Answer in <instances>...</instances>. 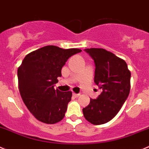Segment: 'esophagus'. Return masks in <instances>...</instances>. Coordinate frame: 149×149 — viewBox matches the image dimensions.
Instances as JSON below:
<instances>
[{
	"mask_svg": "<svg viewBox=\"0 0 149 149\" xmlns=\"http://www.w3.org/2000/svg\"><path fill=\"white\" fill-rule=\"evenodd\" d=\"M72 95H73V97H78L79 96H80V93H72Z\"/></svg>",
	"mask_w": 149,
	"mask_h": 149,
	"instance_id": "34e87169",
	"label": "esophagus"
}]
</instances>
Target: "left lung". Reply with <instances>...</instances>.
<instances>
[{
    "mask_svg": "<svg viewBox=\"0 0 149 149\" xmlns=\"http://www.w3.org/2000/svg\"><path fill=\"white\" fill-rule=\"evenodd\" d=\"M94 61V83L102 93L91 99L83 109L84 117L94 125L113 119L127 100L130 91L131 73L124 60L102 48L85 49Z\"/></svg>",
    "mask_w": 149,
    "mask_h": 149,
    "instance_id": "1",
    "label": "left lung"
}]
</instances>
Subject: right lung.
Listing matches in <instances>:
<instances>
[{
    "mask_svg": "<svg viewBox=\"0 0 149 149\" xmlns=\"http://www.w3.org/2000/svg\"><path fill=\"white\" fill-rule=\"evenodd\" d=\"M80 52V49L48 45L31 52L23 59L17 70L19 93L37 120L52 124L63 118L72 93L55 90L54 86L68 59Z\"/></svg>",
    "mask_w": 149,
    "mask_h": 149,
    "instance_id": "add662e5",
    "label": "right lung"
}]
</instances>
